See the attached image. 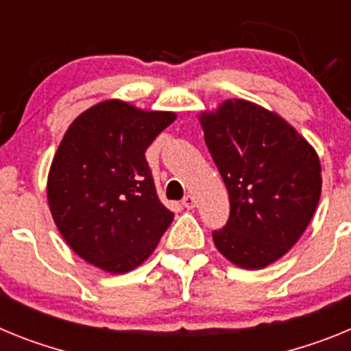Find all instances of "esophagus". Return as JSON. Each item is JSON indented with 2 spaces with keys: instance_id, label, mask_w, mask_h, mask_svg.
Wrapping results in <instances>:
<instances>
[{
  "instance_id": "obj_1",
  "label": "esophagus",
  "mask_w": 351,
  "mask_h": 351,
  "mask_svg": "<svg viewBox=\"0 0 351 351\" xmlns=\"http://www.w3.org/2000/svg\"><path fill=\"white\" fill-rule=\"evenodd\" d=\"M182 205H184L187 210L194 208V206H196V197L191 196V194H187V196H185L184 199H182Z\"/></svg>"
}]
</instances>
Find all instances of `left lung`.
Masks as SVG:
<instances>
[{
	"label": "left lung",
	"mask_w": 351,
	"mask_h": 351,
	"mask_svg": "<svg viewBox=\"0 0 351 351\" xmlns=\"http://www.w3.org/2000/svg\"><path fill=\"white\" fill-rule=\"evenodd\" d=\"M205 143L228 194L230 217L215 247L242 268H263L295 245L322 194L313 146L281 117L247 100L201 114Z\"/></svg>",
	"instance_id": "obj_1"
}]
</instances>
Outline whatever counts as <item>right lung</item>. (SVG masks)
Wrapping results in <instances>:
<instances>
[{"instance_id": "add662e5", "label": "right lung", "mask_w": 351, "mask_h": 351, "mask_svg": "<svg viewBox=\"0 0 351 351\" xmlns=\"http://www.w3.org/2000/svg\"><path fill=\"white\" fill-rule=\"evenodd\" d=\"M175 118L106 100L69 127L51 164L47 199L58 230L84 261L123 274L157 247L173 212L158 201L145 152Z\"/></svg>"}]
</instances>
